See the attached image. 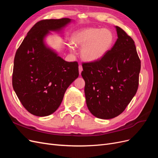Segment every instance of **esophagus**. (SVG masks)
I'll return each mask as SVG.
<instances>
[{
    "label": "esophagus",
    "mask_w": 158,
    "mask_h": 158,
    "mask_svg": "<svg viewBox=\"0 0 158 158\" xmlns=\"http://www.w3.org/2000/svg\"><path fill=\"white\" fill-rule=\"evenodd\" d=\"M78 69H79V74H81V73H82V71L83 70L82 66V65H79V66H78Z\"/></svg>",
    "instance_id": "obj_1"
}]
</instances>
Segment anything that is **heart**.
<instances>
[{"label":"heart","instance_id":"b5f03b06","mask_svg":"<svg viewBox=\"0 0 158 158\" xmlns=\"http://www.w3.org/2000/svg\"><path fill=\"white\" fill-rule=\"evenodd\" d=\"M72 44L82 47L81 56L88 62L101 60L111 50L114 41L113 33L109 29L87 27L74 32L71 37ZM71 52L73 45H69Z\"/></svg>","mask_w":158,"mask_h":158}]
</instances>
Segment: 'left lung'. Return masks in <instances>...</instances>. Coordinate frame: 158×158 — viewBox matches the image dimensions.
Returning <instances> with one entry per match:
<instances>
[{
	"label": "left lung",
	"mask_w": 158,
	"mask_h": 158,
	"mask_svg": "<svg viewBox=\"0 0 158 158\" xmlns=\"http://www.w3.org/2000/svg\"><path fill=\"white\" fill-rule=\"evenodd\" d=\"M118 39L103 58L83 63L87 107L94 116L110 119L122 113L138 87L140 60L135 41L115 26Z\"/></svg>",
	"instance_id": "1"
}]
</instances>
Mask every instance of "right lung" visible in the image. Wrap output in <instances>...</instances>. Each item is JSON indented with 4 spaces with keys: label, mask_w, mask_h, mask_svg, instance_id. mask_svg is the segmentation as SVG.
Returning <instances> with one entry per match:
<instances>
[{
    "label": "right lung",
    "mask_w": 158,
    "mask_h": 158,
    "mask_svg": "<svg viewBox=\"0 0 158 158\" xmlns=\"http://www.w3.org/2000/svg\"><path fill=\"white\" fill-rule=\"evenodd\" d=\"M73 20L50 19L37 22L18 49L14 61L12 85L28 112L45 117L53 113L66 90L78 77L77 62H67L46 43L50 31L60 33Z\"/></svg>",
    "instance_id": "obj_1"
}]
</instances>
